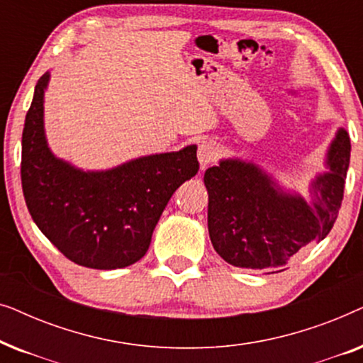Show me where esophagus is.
<instances>
[{"instance_id": "34e87169", "label": "esophagus", "mask_w": 363, "mask_h": 363, "mask_svg": "<svg viewBox=\"0 0 363 363\" xmlns=\"http://www.w3.org/2000/svg\"><path fill=\"white\" fill-rule=\"evenodd\" d=\"M218 157V145L213 140H203L198 145V162L201 168H205L216 160Z\"/></svg>"}]
</instances>
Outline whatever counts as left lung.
<instances>
[{
    "instance_id": "1",
    "label": "left lung",
    "mask_w": 363,
    "mask_h": 363,
    "mask_svg": "<svg viewBox=\"0 0 363 363\" xmlns=\"http://www.w3.org/2000/svg\"><path fill=\"white\" fill-rule=\"evenodd\" d=\"M349 162V133L339 128L327 150L329 172L311 182L309 201L282 190L252 162L225 158L208 168V231L215 251L231 266L284 271L294 255L330 233L344 198Z\"/></svg>"
}]
</instances>
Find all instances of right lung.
Returning <instances> with one entry per match:
<instances>
[{"instance_id":"obj_1","label":"right lung","mask_w":363,"mask_h":363,"mask_svg":"<svg viewBox=\"0 0 363 363\" xmlns=\"http://www.w3.org/2000/svg\"><path fill=\"white\" fill-rule=\"evenodd\" d=\"M39 79L23 128L24 200L43 235L67 259L92 269H118L145 256L168 200L200 168L196 145L155 153L111 170L84 172L61 160L44 133Z\"/></svg>"}]
</instances>
